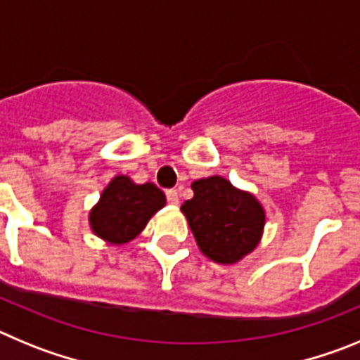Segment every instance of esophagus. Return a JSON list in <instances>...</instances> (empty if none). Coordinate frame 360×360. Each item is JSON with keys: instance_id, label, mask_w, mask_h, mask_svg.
<instances>
[{"instance_id": "1", "label": "esophagus", "mask_w": 360, "mask_h": 360, "mask_svg": "<svg viewBox=\"0 0 360 360\" xmlns=\"http://www.w3.org/2000/svg\"><path fill=\"white\" fill-rule=\"evenodd\" d=\"M165 196H167V202H169L171 205H178V202H180V198H178V191L176 189L165 191Z\"/></svg>"}]
</instances>
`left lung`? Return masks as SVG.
<instances>
[{
    "mask_svg": "<svg viewBox=\"0 0 360 360\" xmlns=\"http://www.w3.org/2000/svg\"><path fill=\"white\" fill-rule=\"evenodd\" d=\"M191 187L195 196L180 209L200 250L221 265L238 263L252 252L265 227V209L256 196L218 174L196 180Z\"/></svg>",
    "mask_w": 360,
    "mask_h": 360,
    "instance_id": "1",
    "label": "left lung"
}]
</instances>
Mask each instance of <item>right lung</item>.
<instances>
[{"label":"right lung","mask_w":360,"mask_h":360,"mask_svg":"<svg viewBox=\"0 0 360 360\" xmlns=\"http://www.w3.org/2000/svg\"><path fill=\"white\" fill-rule=\"evenodd\" d=\"M164 205L165 195L155 184H135L129 176L119 174L108 184L90 211V227L108 243H128Z\"/></svg>","instance_id":"right-lung-1"}]
</instances>
